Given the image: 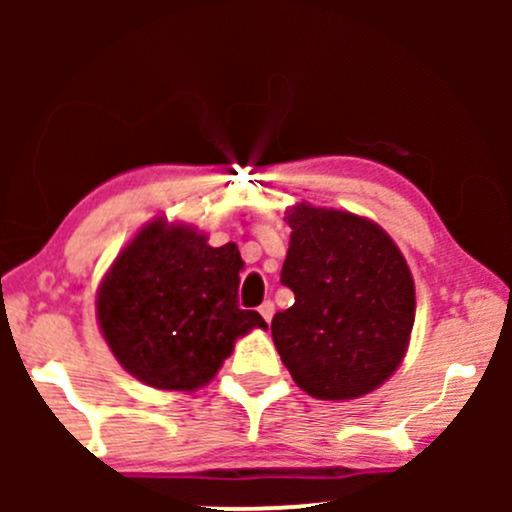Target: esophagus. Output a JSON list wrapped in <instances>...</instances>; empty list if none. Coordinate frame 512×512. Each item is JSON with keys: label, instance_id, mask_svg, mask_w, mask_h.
I'll use <instances>...</instances> for the list:
<instances>
[{"label": "esophagus", "instance_id": "34e87169", "mask_svg": "<svg viewBox=\"0 0 512 512\" xmlns=\"http://www.w3.org/2000/svg\"><path fill=\"white\" fill-rule=\"evenodd\" d=\"M260 315H262L267 322H272V317H274V303H272V301H264V303L260 305Z\"/></svg>", "mask_w": 512, "mask_h": 512}]
</instances>
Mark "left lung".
Listing matches in <instances>:
<instances>
[{"label": "left lung", "mask_w": 512, "mask_h": 512, "mask_svg": "<svg viewBox=\"0 0 512 512\" xmlns=\"http://www.w3.org/2000/svg\"><path fill=\"white\" fill-rule=\"evenodd\" d=\"M281 284L296 301L272 320L281 361L315 399H356L399 368L414 327L409 264L383 228L351 211L296 204Z\"/></svg>", "instance_id": "left-lung-1"}]
</instances>
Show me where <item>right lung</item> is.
Here are the masks:
<instances>
[{
    "label": "right lung",
    "instance_id": "1",
    "mask_svg": "<svg viewBox=\"0 0 512 512\" xmlns=\"http://www.w3.org/2000/svg\"><path fill=\"white\" fill-rule=\"evenodd\" d=\"M166 216L149 221L98 286L103 339L127 373L156 390L195 392L219 373L238 337L267 322L238 308L243 260L236 243Z\"/></svg>",
    "mask_w": 512,
    "mask_h": 512
}]
</instances>
